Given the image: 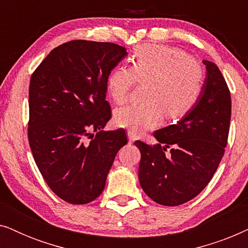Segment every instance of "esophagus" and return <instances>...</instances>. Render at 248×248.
I'll return each instance as SVG.
<instances>
[{
    "instance_id": "esophagus-1",
    "label": "esophagus",
    "mask_w": 248,
    "mask_h": 248,
    "mask_svg": "<svg viewBox=\"0 0 248 248\" xmlns=\"http://www.w3.org/2000/svg\"><path fill=\"white\" fill-rule=\"evenodd\" d=\"M127 137H128V141H130V143H133L135 139H137L135 138V134L132 131H127Z\"/></svg>"
}]
</instances>
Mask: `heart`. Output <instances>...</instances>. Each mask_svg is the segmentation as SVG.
<instances>
[{
    "mask_svg": "<svg viewBox=\"0 0 248 248\" xmlns=\"http://www.w3.org/2000/svg\"><path fill=\"white\" fill-rule=\"evenodd\" d=\"M137 81L148 83L144 91L147 103L118 108L114 123L141 133L158 126L164 114L171 121L185 116L201 96L204 72L181 48L142 45L135 49L131 67L117 66L108 74V94L115 104H124Z\"/></svg>",
    "mask_w": 248,
    "mask_h": 248,
    "instance_id": "b5f03b06",
    "label": "heart"
}]
</instances>
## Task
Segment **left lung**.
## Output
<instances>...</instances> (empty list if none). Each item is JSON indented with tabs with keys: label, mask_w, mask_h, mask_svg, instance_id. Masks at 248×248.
<instances>
[{
	"label": "left lung",
	"mask_w": 248,
	"mask_h": 248,
	"mask_svg": "<svg viewBox=\"0 0 248 248\" xmlns=\"http://www.w3.org/2000/svg\"><path fill=\"white\" fill-rule=\"evenodd\" d=\"M203 64L206 78L194 107L177 124L155 131V145L134 143L141 151V187L161 205L176 206L199 195L225 154L232 117L230 91L219 67L205 60Z\"/></svg>",
	"instance_id": "1"
}]
</instances>
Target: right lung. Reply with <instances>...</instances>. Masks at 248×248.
Here are the masks:
<instances>
[{
    "mask_svg": "<svg viewBox=\"0 0 248 248\" xmlns=\"http://www.w3.org/2000/svg\"><path fill=\"white\" fill-rule=\"evenodd\" d=\"M126 55L117 44L71 40L54 48L30 79V149L49 188L71 204L101 194L127 143L124 130L103 131L111 117L107 77Z\"/></svg>",
    "mask_w": 248,
    "mask_h": 248,
    "instance_id": "1",
    "label": "right lung"
}]
</instances>
